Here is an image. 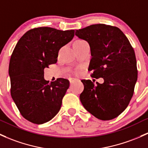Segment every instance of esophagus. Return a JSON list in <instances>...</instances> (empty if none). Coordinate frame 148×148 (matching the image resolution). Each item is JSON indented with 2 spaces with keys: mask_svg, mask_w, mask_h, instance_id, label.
Wrapping results in <instances>:
<instances>
[{
  "mask_svg": "<svg viewBox=\"0 0 148 148\" xmlns=\"http://www.w3.org/2000/svg\"><path fill=\"white\" fill-rule=\"evenodd\" d=\"M77 80H78V79L77 78H71V80H70V82H71V83H73V82H75V81H77Z\"/></svg>",
  "mask_w": 148,
  "mask_h": 148,
  "instance_id": "1",
  "label": "esophagus"
}]
</instances>
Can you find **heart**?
I'll use <instances>...</instances> for the list:
<instances>
[{
    "label": "heart",
    "mask_w": 148,
    "mask_h": 148,
    "mask_svg": "<svg viewBox=\"0 0 148 148\" xmlns=\"http://www.w3.org/2000/svg\"><path fill=\"white\" fill-rule=\"evenodd\" d=\"M77 41H80V40H77ZM77 41H76V42H77Z\"/></svg>",
    "instance_id": "obj_1"
}]
</instances>
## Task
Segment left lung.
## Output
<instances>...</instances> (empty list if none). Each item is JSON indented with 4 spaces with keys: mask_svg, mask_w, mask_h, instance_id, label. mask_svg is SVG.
Instances as JSON below:
<instances>
[{
    "mask_svg": "<svg viewBox=\"0 0 148 148\" xmlns=\"http://www.w3.org/2000/svg\"><path fill=\"white\" fill-rule=\"evenodd\" d=\"M75 35L90 44L92 59L88 71L91 76L102 77L104 83L82 80V104L94 116L112 120L126 109L138 79L136 54L128 38L116 27L92 25L76 30Z\"/></svg>",
    "mask_w": 148,
    "mask_h": 148,
    "instance_id": "obj_1",
    "label": "left lung"
}]
</instances>
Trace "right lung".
Listing matches in <instances>:
<instances>
[{"label":"right lung","mask_w":148,"mask_h":148,"mask_svg":"<svg viewBox=\"0 0 148 148\" xmlns=\"http://www.w3.org/2000/svg\"><path fill=\"white\" fill-rule=\"evenodd\" d=\"M75 30L62 31L42 27L27 32L17 43L9 64L10 94L20 114L36 124L58 114L69 81L44 80V70L57 62L58 51L71 42Z\"/></svg>","instance_id":"add662e5"}]
</instances>
